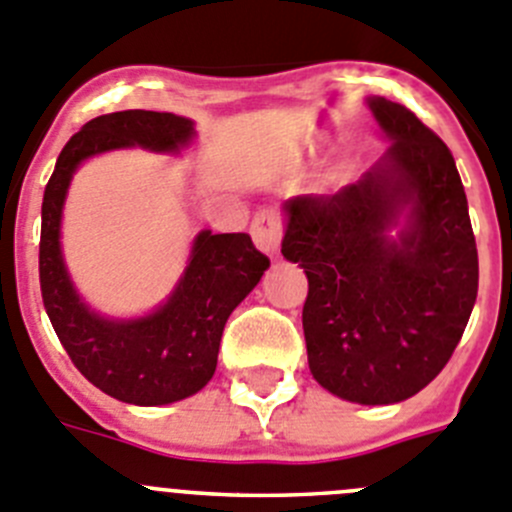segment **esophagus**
I'll return each mask as SVG.
<instances>
[{
  "label": "esophagus",
  "mask_w": 512,
  "mask_h": 512,
  "mask_svg": "<svg viewBox=\"0 0 512 512\" xmlns=\"http://www.w3.org/2000/svg\"><path fill=\"white\" fill-rule=\"evenodd\" d=\"M252 239H255L257 250L265 252V255L275 257L280 250V239H283V229H280L278 216L273 211H257L255 219H252Z\"/></svg>",
  "instance_id": "esophagus-1"
}]
</instances>
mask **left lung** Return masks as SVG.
<instances>
[{
  "instance_id": "obj_1",
  "label": "left lung",
  "mask_w": 512,
  "mask_h": 512,
  "mask_svg": "<svg viewBox=\"0 0 512 512\" xmlns=\"http://www.w3.org/2000/svg\"><path fill=\"white\" fill-rule=\"evenodd\" d=\"M393 145L334 196L285 204L283 257L306 270L303 336L321 388L362 405L411 398L457 349L480 283L454 155L408 107L370 99ZM409 209L398 240L387 237Z\"/></svg>"
}]
</instances>
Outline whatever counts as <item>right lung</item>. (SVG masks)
Here are the masks:
<instances>
[{"mask_svg":"<svg viewBox=\"0 0 512 512\" xmlns=\"http://www.w3.org/2000/svg\"><path fill=\"white\" fill-rule=\"evenodd\" d=\"M191 135V119L168 112L127 109L101 114L66 142L45 186L40 227L43 306L76 370L101 393L122 403L165 405L199 393L216 370L229 313L270 267L250 234L201 232L176 293L145 319H101L78 301L58 242L73 170L89 155L114 147L140 145L173 153Z\"/></svg>","mask_w":512,"mask_h":512,"instance_id":"right-lung-1","label":"right lung"}]
</instances>
